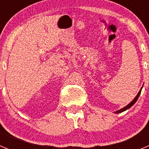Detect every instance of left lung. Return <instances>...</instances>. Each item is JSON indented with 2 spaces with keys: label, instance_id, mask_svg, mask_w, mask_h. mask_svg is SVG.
Returning <instances> with one entry per match:
<instances>
[{
  "label": "left lung",
  "instance_id": "obj_1",
  "mask_svg": "<svg viewBox=\"0 0 149 149\" xmlns=\"http://www.w3.org/2000/svg\"><path fill=\"white\" fill-rule=\"evenodd\" d=\"M142 89H143V87H142L141 89H140V90H139V93H138V94L136 95V97H135V98H134V100H133V101H131V103H129L127 105V106H125V107H123V108L120 109V110H117V111H116L115 113H122V112H124V111H125V110H128L129 108H131V107H132L133 105L134 104L136 103V101H137V99H138V98H139V95H140V93H141Z\"/></svg>",
  "mask_w": 149,
  "mask_h": 149
}]
</instances>
